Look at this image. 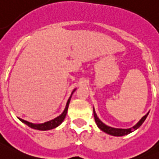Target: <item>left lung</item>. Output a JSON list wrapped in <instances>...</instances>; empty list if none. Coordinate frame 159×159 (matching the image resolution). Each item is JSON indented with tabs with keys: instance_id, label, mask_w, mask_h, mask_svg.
Wrapping results in <instances>:
<instances>
[{
	"instance_id": "1",
	"label": "left lung",
	"mask_w": 159,
	"mask_h": 159,
	"mask_svg": "<svg viewBox=\"0 0 159 159\" xmlns=\"http://www.w3.org/2000/svg\"><path fill=\"white\" fill-rule=\"evenodd\" d=\"M149 113H147L146 115L142 117V119L140 120V121L136 124V125L132 128H128V129H122V128H111V127H109V126L106 125L105 124H103L100 119H98V117L97 116V114L95 113V111L93 110V115H94V119H95V122L98 127L100 128L102 131H103L104 132L107 133L109 135H111V136H125V135H128L131 132H132L133 131L136 130L137 128L141 126V124L144 123V121L145 120V119L147 118Z\"/></svg>"
}]
</instances>
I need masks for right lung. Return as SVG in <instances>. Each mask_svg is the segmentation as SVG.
Returning a JSON list of instances; mask_svg holds the SVG:
<instances>
[{
	"label": "right lung",
	"instance_id": "add662e5",
	"mask_svg": "<svg viewBox=\"0 0 159 159\" xmlns=\"http://www.w3.org/2000/svg\"><path fill=\"white\" fill-rule=\"evenodd\" d=\"M74 91L72 92V93H74ZM72 93H71V95H70V98H69V99H68L65 110H64V111L62 112V114H61V115H59L58 117L55 118V119H52V120H50V121L45 122V123H44V124H31V123H29V122L26 121V120H23V119H19V120H20L21 122H23V124H25L26 125L28 126V127H30L31 128H33V129H35V130L47 131V130H50V129H53V128H57V126H59L60 124H61V123H62V121H63L64 119H65L66 115V113H67V110H68V106H69V103H70V98H71Z\"/></svg>",
	"mask_w": 159,
	"mask_h": 159
}]
</instances>
